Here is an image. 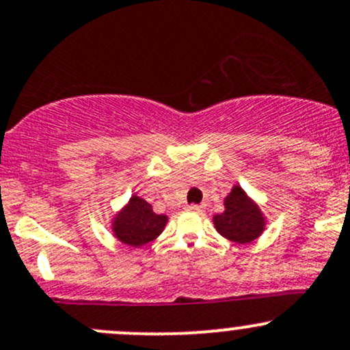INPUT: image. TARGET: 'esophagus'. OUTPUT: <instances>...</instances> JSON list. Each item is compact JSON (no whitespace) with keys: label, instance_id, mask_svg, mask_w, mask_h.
Returning a JSON list of instances; mask_svg holds the SVG:
<instances>
[{"label":"esophagus","instance_id":"1","mask_svg":"<svg viewBox=\"0 0 350 350\" xmlns=\"http://www.w3.org/2000/svg\"><path fill=\"white\" fill-rule=\"evenodd\" d=\"M187 209H189V211H194V213H203L204 206L203 204H189L187 206Z\"/></svg>","mask_w":350,"mask_h":350}]
</instances>
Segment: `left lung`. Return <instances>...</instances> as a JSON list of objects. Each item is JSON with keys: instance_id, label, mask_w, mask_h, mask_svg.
<instances>
[{"instance_id": "left-lung-1", "label": "left lung", "mask_w": 350, "mask_h": 350, "mask_svg": "<svg viewBox=\"0 0 350 350\" xmlns=\"http://www.w3.org/2000/svg\"><path fill=\"white\" fill-rule=\"evenodd\" d=\"M213 223L221 237L240 245L256 240L267 224L262 209L241 186H233L224 198V211L213 216Z\"/></svg>"}]
</instances>
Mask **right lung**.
Here are the masks:
<instances>
[{"label":"right lung","instance_id":"right-lung-1","mask_svg":"<svg viewBox=\"0 0 350 350\" xmlns=\"http://www.w3.org/2000/svg\"><path fill=\"white\" fill-rule=\"evenodd\" d=\"M167 216L157 215L152 206L137 194L112 218L113 237L127 246H139L156 240L163 233Z\"/></svg>","mask_w":350,"mask_h":350}]
</instances>
